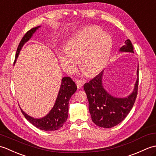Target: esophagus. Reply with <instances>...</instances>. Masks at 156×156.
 Returning <instances> with one entry per match:
<instances>
[{"label":"esophagus","instance_id":"34e87169","mask_svg":"<svg viewBox=\"0 0 156 156\" xmlns=\"http://www.w3.org/2000/svg\"><path fill=\"white\" fill-rule=\"evenodd\" d=\"M76 85H77V87H78V89L81 88L82 87V86H83V84H82V81L79 80H76Z\"/></svg>","mask_w":156,"mask_h":156}]
</instances>
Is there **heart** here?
<instances>
[{"label": "heart", "mask_w": 156, "mask_h": 156, "mask_svg": "<svg viewBox=\"0 0 156 156\" xmlns=\"http://www.w3.org/2000/svg\"><path fill=\"white\" fill-rule=\"evenodd\" d=\"M112 39L97 26L82 29L69 40L65 53H59L61 65L68 72H74L79 61L81 70L88 76H93L104 68L112 49Z\"/></svg>", "instance_id": "b5f03b06"}]
</instances>
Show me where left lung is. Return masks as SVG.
I'll return each mask as SVG.
<instances>
[{"instance_id": "obj_1", "label": "left lung", "mask_w": 156, "mask_h": 156, "mask_svg": "<svg viewBox=\"0 0 156 156\" xmlns=\"http://www.w3.org/2000/svg\"><path fill=\"white\" fill-rule=\"evenodd\" d=\"M120 51L134 52L133 46L130 39L125 41V45ZM138 78L133 92L127 98H118L107 93L102 84V72L84 85V89L88 100V108L92 121L98 127L111 128L124 120L133 108L136 100L139 84Z\"/></svg>"}]
</instances>
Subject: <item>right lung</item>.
Here are the masks:
<instances>
[{"mask_svg":"<svg viewBox=\"0 0 156 156\" xmlns=\"http://www.w3.org/2000/svg\"><path fill=\"white\" fill-rule=\"evenodd\" d=\"M39 27V26L31 29L23 36L16 49L15 62L18 57L19 51L23 45L31 37L33 34H34L36 29H37ZM76 90H77V86L70 77L63 78L61 87L54 107L49 112V114L44 118L34 119L23 112L21 108L20 109L26 119L35 127L46 131L58 130L64 125V122L67 120L69 101L72 96L75 93Z\"/></svg>","mask_w":156,"mask_h":156,"instance_id":"add662e5","label":"right lung"}]
</instances>
